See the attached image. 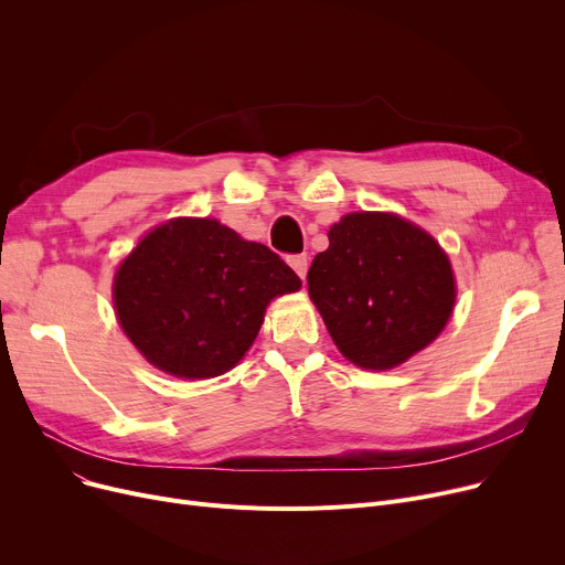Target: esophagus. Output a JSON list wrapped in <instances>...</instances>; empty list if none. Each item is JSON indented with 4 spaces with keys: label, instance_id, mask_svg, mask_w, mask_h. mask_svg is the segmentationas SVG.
Masks as SVG:
<instances>
[{
    "label": "esophagus",
    "instance_id": "34e87169",
    "mask_svg": "<svg viewBox=\"0 0 565 565\" xmlns=\"http://www.w3.org/2000/svg\"><path fill=\"white\" fill-rule=\"evenodd\" d=\"M288 265L295 270V275H298L300 279L307 277V270H309V258L307 254H298V256H290L288 258Z\"/></svg>",
    "mask_w": 565,
    "mask_h": 565
}]
</instances>
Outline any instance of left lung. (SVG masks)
Instances as JSON below:
<instances>
[{"label": "left lung", "mask_w": 565, "mask_h": 565, "mask_svg": "<svg viewBox=\"0 0 565 565\" xmlns=\"http://www.w3.org/2000/svg\"><path fill=\"white\" fill-rule=\"evenodd\" d=\"M309 267V298L343 358L392 371L428 348L454 316L449 254L398 213L360 211L332 224Z\"/></svg>", "instance_id": "8db88e82"}]
</instances>
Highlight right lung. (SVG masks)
Returning a JSON list of instances; mask_svg holds the SVG:
<instances>
[{
	"label": "right lung",
	"instance_id": "obj_1",
	"mask_svg": "<svg viewBox=\"0 0 565 565\" xmlns=\"http://www.w3.org/2000/svg\"><path fill=\"white\" fill-rule=\"evenodd\" d=\"M300 277L260 243L215 217H171L146 231L118 263V324L158 371L207 380L235 369L254 345L273 300Z\"/></svg>",
	"mask_w": 565,
	"mask_h": 565
}]
</instances>
